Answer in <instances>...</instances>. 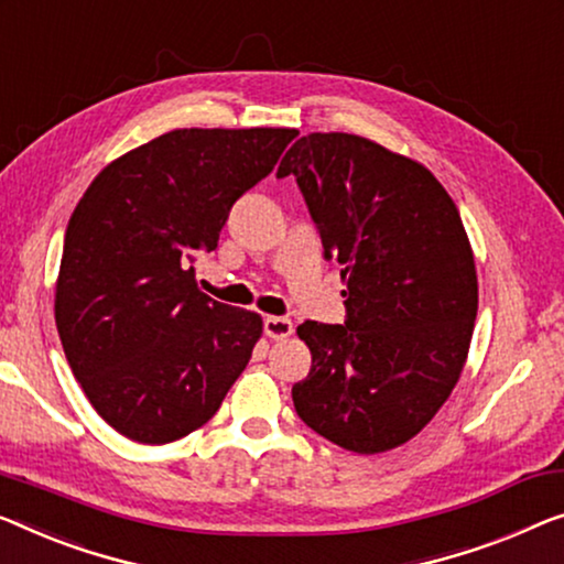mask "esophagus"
I'll return each mask as SVG.
<instances>
[{"label": "esophagus", "instance_id": "obj_1", "mask_svg": "<svg viewBox=\"0 0 564 564\" xmlns=\"http://www.w3.org/2000/svg\"><path fill=\"white\" fill-rule=\"evenodd\" d=\"M263 329H265V336H271V339H289L293 334V322L283 316H268L263 322Z\"/></svg>", "mask_w": 564, "mask_h": 564}]
</instances>
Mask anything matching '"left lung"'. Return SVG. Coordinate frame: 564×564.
Instances as JSON below:
<instances>
[{
  "instance_id": "left-lung-1",
  "label": "left lung",
  "mask_w": 564,
  "mask_h": 564,
  "mask_svg": "<svg viewBox=\"0 0 564 564\" xmlns=\"http://www.w3.org/2000/svg\"><path fill=\"white\" fill-rule=\"evenodd\" d=\"M326 258L341 263L347 322H304L311 372L299 417L372 456L431 423L464 372L478 281L456 202L415 159L355 133H308L285 151Z\"/></svg>"
}]
</instances>
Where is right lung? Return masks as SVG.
Instances as JSON below:
<instances>
[{"instance_id":"obj_1","label":"right lung","mask_w":564,"mask_h":564,"mask_svg":"<svg viewBox=\"0 0 564 564\" xmlns=\"http://www.w3.org/2000/svg\"><path fill=\"white\" fill-rule=\"evenodd\" d=\"M296 129H174L90 182L65 230L55 324L75 380L113 431L162 445L217 413L263 318L197 289L235 199Z\"/></svg>"}]
</instances>
